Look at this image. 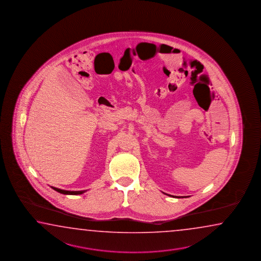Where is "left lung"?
I'll use <instances>...</instances> for the list:
<instances>
[{
  "mask_svg": "<svg viewBox=\"0 0 261 261\" xmlns=\"http://www.w3.org/2000/svg\"><path fill=\"white\" fill-rule=\"evenodd\" d=\"M168 195H169V194H168ZM169 196H172V195H169ZM172 197H176V196H172ZM177 197H178V198H179V196H177ZM187 197H188V196H187Z\"/></svg>",
  "mask_w": 261,
  "mask_h": 261,
  "instance_id": "obj_1",
  "label": "left lung"
}]
</instances>
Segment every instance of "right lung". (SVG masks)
I'll list each match as a JSON object with an SVG mask.
<instances>
[{"label":"right lung","mask_w":261,"mask_h":261,"mask_svg":"<svg viewBox=\"0 0 261 261\" xmlns=\"http://www.w3.org/2000/svg\"><path fill=\"white\" fill-rule=\"evenodd\" d=\"M53 189L55 190V191H57L58 193H60V194H71V195H77V194H82L83 193H85L86 191H66V190H62L58 189V188H56V187H53L51 186Z\"/></svg>","instance_id":"obj_1"}]
</instances>
